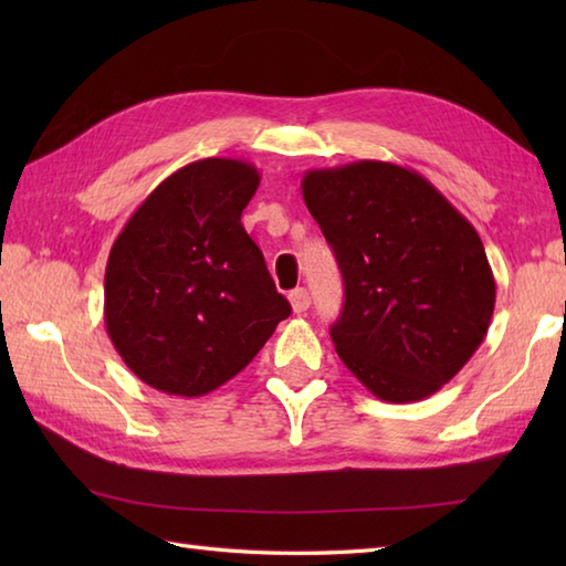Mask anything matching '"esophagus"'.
I'll return each mask as SVG.
<instances>
[{
    "label": "esophagus",
    "mask_w": 566,
    "mask_h": 566,
    "mask_svg": "<svg viewBox=\"0 0 566 566\" xmlns=\"http://www.w3.org/2000/svg\"><path fill=\"white\" fill-rule=\"evenodd\" d=\"M290 304H292V308H294V314H304V311H306L308 304H311V296H308V292L304 290V286H298V290H294V292L290 294Z\"/></svg>",
    "instance_id": "esophagus-1"
}]
</instances>
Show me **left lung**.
Here are the masks:
<instances>
[{"instance_id": "obj_1", "label": "left lung", "mask_w": 566, "mask_h": 566, "mask_svg": "<svg viewBox=\"0 0 566 566\" xmlns=\"http://www.w3.org/2000/svg\"><path fill=\"white\" fill-rule=\"evenodd\" d=\"M304 201L345 284L331 338L381 401L436 394L486 338L496 282L474 226L408 167L359 160L308 170Z\"/></svg>"}]
</instances>
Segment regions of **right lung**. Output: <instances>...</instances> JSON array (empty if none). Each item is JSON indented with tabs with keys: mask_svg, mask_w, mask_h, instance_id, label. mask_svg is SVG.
Segmentation results:
<instances>
[{
	"mask_svg": "<svg viewBox=\"0 0 566 566\" xmlns=\"http://www.w3.org/2000/svg\"><path fill=\"white\" fill-rule=\"evenodd\" d=\"M258 185L260 172L243 160L185 165L114 240L106 333L148 387L187 399L219 389L292 314L240 223Z\"/></svg>",
	"mask_w": 566,
	"mask_h": 566,
	"instance_id": "1",
	"label": "right lung"
}]
</instances>
